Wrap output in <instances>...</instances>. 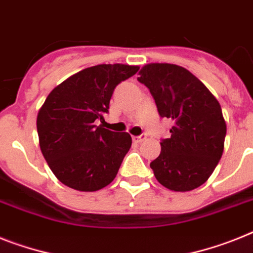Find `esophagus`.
Wrapping results in <instances>:
<instances>
[{"instance_id": "esophagus-1", "label": "esophagus", "mask_w": 253, "mask_h": 253, "mask_svg": "<svg viewBox=\"0 0 253 253\" xmlns=\"http://www.w3.org/2000/svg\"><path fill=\"white\" fill-rule=\"evenodd\" d=\"M145 139H146L145 133H141V135H139V136H132V140L135 141V143H141V141H144Z\"/></svg>"}]
</instances>
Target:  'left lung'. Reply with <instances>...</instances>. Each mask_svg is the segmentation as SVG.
I'll return each mask as SVG.
<instances>
[{
	"label": "left lung",
	"mask_w": 253,
	"mask_h": 253,
	"mask_svg": "<svg viewBox=\"0 0 253 253\" xmlns=\"http://www.w3.org/2000/svg\"><path fill=\"white\" fill-rule=\"evenodd\" d=\"M137 81L149 88L161 117L172 120L171 136L161 141L152 163L156 179L175 192H189L207 181L224 150L226 123L217 99L185 68L146 64Z\"/></svg>",
	"instance_id": "obj_1"
}]
</instances>
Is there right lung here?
I'll return each mask as SVG.
<instances>
[{
    "label": "right lung",
    "instance_id": "obj_1",
    "mask_svg": "<svg viewBox=\"0 0 253 253\" xmlns=\"http://www.w3.org/2000/svg\"><path fill=\"white\" fill-rule=\"evenodd\" d=\"M137 71L126 64L86 68L46 97L37 116L40 148L64 185L96 192L114 180L132 140L130 133L107 130L95 121H104L117 84Z\"/></svg>",
    "mask_w": 253,
    "mask_h": 253
}]
</instances>
